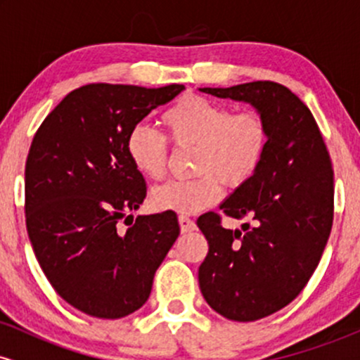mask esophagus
Masks as SVG:
<instances>
[{"label": "esophagus", "instance_id": "34e87169", "mask_svg": "<svg viewBox=\"0 0 360 360\" xmlns=\"http://www.w3.org/2000/svg\"><path fill=\"white\" fill-rule=\"evenodd\" d=\"M179 226H181V233H189L196 230V223H194L189 217H184V214H181L179 217Z\"/></svg>", "mask_w": 360, "mask_h": 360}]
</instances>
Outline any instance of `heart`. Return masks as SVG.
Listing matches in <instances>:
<instances>
[{"mask_svg": "<svg viewBox=\"0 0 360 360\" xmlns=\"http://www.w3.org/2000/svg\"><path fill=\"white\" fill-rule=\"evenodd\" d=\"M167 139L177 147L196 146L198 177L172 179L152 191L160 212L196 214L213 206L223 194V181L242 186L262 166L271 142L266 117L255 110L235 111L200 94H188L162 113ZM125 150L142 176L159 179L169 159L167 140L146 123L130 128Z\"/></svg>", "mask_w": 360, "mask_h": 360, "instance_id": "obj_1", "label": "heart"}]
</instances>
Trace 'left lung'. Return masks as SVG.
I'll return each mask as SVG.
<instances>
[{"label": "left lung", "instance_id": "1", "mask_svg": "<svg viewBox=\"0 0 360 360\" xmlns=\"http://www.w3.org/2000/svg\"><path fill=\"white\" fill-rule=\"evenodd\" d=\"M200 91L249 103L269 123L262 166L220 205L249 223L223 229L214 212L196 221L210 247L198 271L206 303L229 320L255 321L291 303L320 262L333 223L332 160L311 111L286 86Z\"/></svg>", "mask_w": 360, "mask_h": 360}]
</instances>
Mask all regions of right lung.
<instances>
[{
  "mask_svg": "<svg viewBox=\"0 0 360 360\" xmlns=\"http://www.w3.org/2000/svg\"><path fill=\"white\" fill-rule=\"evenodd\" d=\"M183 89L86 84L37 130L25 166L27 232L57 295L86 315L115 320L137 311L179 237L176 213L139 214L135 221L127 214L143 203L147 186L125 140Z\"/></svg>",
  "mask_w": 360,
  "mask_h": 360,
  "instance_id": "right-lung-1",
  "label": "right lung"
}]
</instances>
